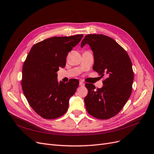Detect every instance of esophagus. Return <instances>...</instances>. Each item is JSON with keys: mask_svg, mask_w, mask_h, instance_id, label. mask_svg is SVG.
<instances>
[{"mask_svg": "<svg viewBox=\"0 0 154 154\" xmlns=\"http://www.w3.org/2000/svg\"><path fill=\"white\" fill-rule=\"evenodd\" d=\"M79 85H80L81 87H83V86L85 85V83L83 82L80 81V82H79Z\"/></svg>", "mask_w": 154, "mask_h": 154, "instance_id": "obj_1", "label": "esophagus"}]
</instances>
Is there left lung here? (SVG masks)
I'll list each match as a JSON object with an SVG mask.
<instances>
[{
    "label": "left lung",
    "instance_id": "obj_1",
    "mask_svg": "<svg viewBox=\"0 0 154 154\" xmlns=\"http://www.w3.org/2000/svg\"><path fill=\"white\" fill-rule=\"evenodd\" d=\"M88 44L94 52L93 69L103 77L101 88L86 83L88 94L84 98L88 114L99 119H108L118 114L131 96L134 74L128 53L114 39L104 35L85 36L81 47Z\"/></svg>",
    "mask_w": 154,
    "mask_h": 154
}]
</instances>
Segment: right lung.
<instances>
[{
    "instance_id": "add662e5",
    "label": "right lung",
    "mask_w": 154,
    "mask_h": 154,
    "mask_svg": "<svg viewBox=\"0 0 154 154\" xmlns=\"http://www.w3.org/2000/svg\"><path fill=\"white\" fill-rule=\"evenodd\" d=\"M83 36H54L36 43L24 62L23 91L31 107L43 118H58L68 109L69 100L75 94L79 81L71 79L59 83L57 71L66 66L67 54Z\"/></svg>"
}]
</instances>
